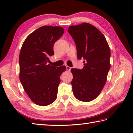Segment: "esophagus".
I'll use <instances>...</instances> for the list:
<instances>
[{"mask_svg":"<svg viewBox=\"0 0 133 133\" xmlns=\"http://www.w3.org/2000/svg\"><path fill=\"white\" fill-rule=\"evenodd\" d=\"M71 68L70 67H69L68 66H66V70H67V71H70V70H71Z\"/></svg>","mask_w":133,"mask_h":133,"instance_id":"34e87169","label":"esophagus"}]
</instances>
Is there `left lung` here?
Here are the masks:
<instances>
[{
	"mask_svg": "<svg viewBox=\"0 0 133 133\" xmlns=\"http://www.w3.org/2000/svg\"><path fill=\"white\" fill-rule=\"evenodd\" d=\"M68 32L74 40L78 59L84 60L82 69L71 70L73 94L81 101H91L99 95L106 82L111 66L109 44L103 34L89 23L70 26Z\"/></svg>",
	"mask_w": 133,
	"mask_h": 133,
	"instance_id": "obj_1",
	"label": "left lung"
}]
</instances>
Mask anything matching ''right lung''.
<instances>
[{
	"label": "right lung",
	"mask_w": 133,
	"mask_h": 133,
	"mask_svg": "<svg viewBox=\"0 0 133 133\" xmlns=\"http://www.w3.org/2000/svg\"><path fill=\"white\" fill-rule=\"evenodd\" d=\"M64 33L63 28L44 26L27 36L19 54V79L34 103L46 106L57 97L58 87L65 66L48 64L54 55V44Z\"/></svg>",
	"instance_id": "add662e5"
}]
</instances>
